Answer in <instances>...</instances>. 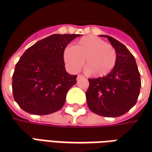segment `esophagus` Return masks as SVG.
<instances>
[{"label": "esophagus", "mask_w": 152, "mask_h": 152, "mask_svg": "<svg viewBox=\"0 0 152 152\" xmlns=\"http://www.w3.org/2000/svg\"><path fill=\"white\" fill-rule=\"evenodd\" d=\"M82 78H84V76H83L82 75H78V76H77V80L82 79Z\"/></svg>", "instance_id": "1"}]
</instances>
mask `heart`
Listing matches in <instances>:
<instances>
[{
  "label": "heart",
  "mask_w": 152,
  "mask_h": 152,
  "mask_svg": "<svg viewBox=\"0 0 152 152\" xmlns=\"http://www.w3.org/2000/svg\"><path fill=\"white\" fill-rule=\"evenodd\" d=\"M63 60L73 72H78L85 63L93 76H107L114 69L117 54L115 48L100 38L89 36L77 40L73 47L63 50Z\"/></svg>",
  "instance_id": "b5f03b06"
}]
</instances>
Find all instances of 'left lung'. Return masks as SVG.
I'll return each mask as SVG.
<instances>
[{
    "instance_id": "1",
    "label": "left lung",
    "mask_w": 152,
    "mask_h": 152,
    "mask_svg": "<svg viewBox=\"0 0 152 152\" xmlns=\"http://www.w3.org/2000/svg\"><path fill=\"white\" fill-rule=\"evenodd\" d=\"M100 37L108 39L116 51L117 59L114 69L107 76L89 79L87 104L95 114L118 117L136 104L141 88L140 73L134 55L125 45L110 36Z\"/></svg>"
}]
</instances>
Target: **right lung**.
<instances>
[{
    "label": "right lung",
    "mask_w": 152,
    "mask_h": 152,
    "mask_svg": "<svg viewBox=\"0 0 152 152\" xmlns=\"http://www.w3.org/2000/svg\"><path fill=\"white\" fill-rule=\"evenodd\" d=\"M80 34H53L25 51L16 64L12 89L15 102L32 115L58 112L67 91L76 83V75L66 72L63 50Z\"/></svg>",
    "instance_id": "obj_1"
}]
</instances>
